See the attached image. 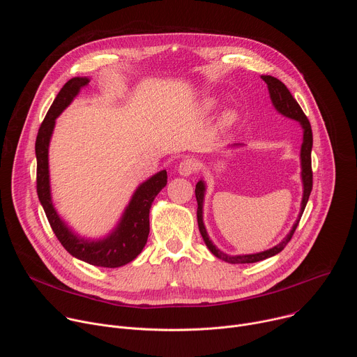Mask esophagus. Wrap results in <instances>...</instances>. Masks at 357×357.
<instances>
[{
    "label": "esophagus",
    "mask_w": 357,
    "mask_h": 357,
    "mask_svg": "<svg viewBox=\"0 0 357 357\" xmlns=\"http://www.w3.org/2000/svg\"><path fill=\"white\" fill-rule=\"evenodd\" d=\"M196 169H197V162L195 160H190V158L182 160L178 165V174L182 175V176H189L193 172H196Z\"/></svg>",
    "instance_id": "1"
}]
</instances>
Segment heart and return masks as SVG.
I'll use <instances>...</instances> for the list:
<instances>
[{
	"label": "heart",
	"instance_id": "obj_1",
	"mask_svg": "<svg viewBox=\"0 0 357 357\" xmlns=\"http://www.w3.org/2000/svg\"><path fill=\"white\" fill-rule=\"evenodd\" d=\"M215 106H216V101H215V100H205V101H203V103H202V112L208 113V112H211ZM234 121H236V114H234L233 112H226V113L222 116V119H220V126H222V127H229V126H231Z\"/></svg>",
	"mask_w": 357,
	"mask_h": 357
}]
</instances>
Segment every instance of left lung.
<instances>
[{"label": "left lung", "mask_w": 357, "mask_h": 357, "mask_svg": "<svg viewBox=\"0 0 357 357\" xmlns=\"http://www.w3.org/2000/svg\"><path fill=\"white\" fill-rule=\"evenodd\" d=\"M261 79L267 83L268 91H270V98L273 101V105L275 107V110L278 113H281L282 116L298 121L302 128H303V141H302V146H301V176H302V183H303V195H302V202H301V212L299 216L296 219V222L294 223L291 231L287 234V237L277 245H274L270 250L257 252V254H245V256H229V254L220 251L209 238L208 231L205 225H203V197H205V182L199 181L196 183V189H195V195H196V200H197V226H199V231L203 237V241L208 245V248L212 251L213 256H216L218 259L230 263V264H250V263H257L261 260H266L268 257L275 256L280 251L284 250V247L289 243L291 237L294 236V231L301 220V216L305 211V206H307L311 190H312V165H311V151H312V130H311V124L310 120L305 116V113L302 112L301 106L296 103V100L292 97L291 91L287 89V86L278 80L277 77L268 76V75H263Z\"/></svg>", "instance_id": "left-lung-1"}]
</instances>
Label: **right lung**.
I'll list each match as a JSON object with an SVG mask.
<instances>
[{
  "label": "right lung",
  "mask_w": 357,
  "mask_h": 357,
  "mask_svg": "<svg viewBox=\"0 0 357 357\" xmlns=\"http://www.w3.org/2000/svg\"><path fill=\"white\" fill-rule=\"evenodd\" d=\"M89 82V77H73L66 82L39 127L35 142L36 192L50 227L69 254L91 266L116 268L132 261L146 244L149 234V209L155 196L165 188L168 176L167 171H161L142 182L134 192L119 225L106 238H82L66 226L54 208L52 196H50L47 162L49 142L56 119Z\"/></svg>",
  "instance_id": "1"
}]
</instances>
